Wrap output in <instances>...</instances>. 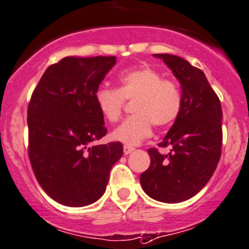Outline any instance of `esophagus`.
Segmentation results:
<instances>
[{
  "label": "esophagus",
  "instance_id": "obj_1",
  "mask_svg": "<svg viewBox=\"0 0 249 249\" xmlns=\"http://www.w3.org/2000/svg\"><path fill=\"white\" fill-rule=\"evenodd\" d=\"M123 151H124V154H130L132 151H135V148H134V147L127 146V144H125L124 148H123Z\"/></svg>",
  "mask_w": 249,
  "mask_h": 249
}]
</instances>
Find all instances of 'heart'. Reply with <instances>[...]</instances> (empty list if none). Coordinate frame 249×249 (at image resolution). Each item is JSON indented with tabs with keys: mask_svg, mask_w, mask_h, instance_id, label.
I'll use <instances>...</instances> for the list:
<instances>
[{
	"mask_svg": "<svg viewBox=\"0 0 249 249\" xmlns=\"http://www.w3.org/2000/svg\"><path fill=\"white\" fill-rule=\"evenodd\" d=\"M125 101H135L132 113L113 131L112 139L127 146L141 143L152 135V124L166 127L178 118L182 96L174 81L165 80L148 67L130 69L119 76L118 89L98 88L95 103L107 122L117 123L124 109Z\"/></svg>",
	"mask_w": 249,
	"mask_h": 249,
	"instance_id": "heart-1",
	"label": "heart"
}]
</instances>
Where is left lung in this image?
<instances>
[{
  "label": "left lung",
  "mask_w": 249,
  "mask_h": 249,
  "mask_svg": "<svg viewBox=\"0 0 249 249\" xmlns=\"http://www.w3.org/2000/svg\"><path fill=\"white\" fill-rule=\"evenodd\" d=\"M163 59L181 85L182 108L159 147L149 148L151 164L140 176L143 191L164 203H178L198 194L211 180L221 156L223 110L219 97L201 69L168 53Z\"/></svg>",
  "instance_id": "left-lung-1"
}]
</instances>
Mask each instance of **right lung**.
I'll list each match as a JSON object with an SVG mask.
<instances>
[{
	"label": "right lung",
	"mask_w": 249,
	"mask_h": 249,
	"mask_svg": "<svg viewBox=\"0 0 249 249\" xmlns=\"http://www.w3.org/2000/svg\"><path fill=\"white\" fill-rule=\"evenodd\" d=\"M117 57H66L46 69L28 106L31 168L43 191L68 207L102 197L123 144L106 136L95 92Z\"/></svg>",
	"instance_id": "add662e5"
}]
</instances>
